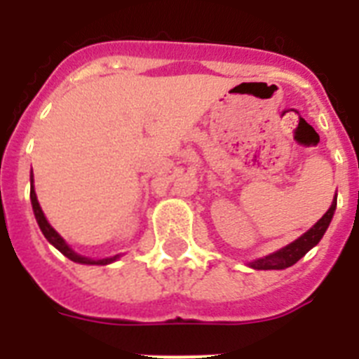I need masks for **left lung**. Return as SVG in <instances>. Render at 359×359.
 Masks as SVG:
<instances>
[{"label":"left lung","mask_w":359,"mask_h":359,"mask_svg":"<svg viewBox=\"0 0 359 359\" xmlns=\"http://www.w3.org/2000/svg\"><path fill=\"white\" fill-rule=\"evenodd\" d=\"M336 210V196L332 199V205L329 207V210L322 215V219L316 221V224H313V228L304 233V236L298 237L297 241H293L291 244L284 246L282 250L275 253H269V255L262 257V259H257V261L250 262V268L253 269H286L290 266H293L294 262H298L309 252L311 248H315L316 244L320 243V239L323 237L325 230L331 224V219L334 215Z\"/></svg>","instance_id":"8db88e82"}]
</instances>
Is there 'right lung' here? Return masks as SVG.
<instances>
[{"mask_svg":"<svg viewBox=\"0 0 359 359\" xmlns=\"http://www.w3.org/2000/svg\"><path fill=\"white\" fill-rule=\"evenodd\" d=\"M30 201H32V208H34V215H36V221H37V224H39L41 231H43V236L46 237V239H48V243L53 244V246H55V248L59 250L62 255L68 257L69 261L79 262V264L106 266V264H111V262H115L116 259L120 257V255H115V257H107V259H100V261H93V259H88V257H82V255H79V253L73 252L68 244H66V241L62 239V237L59 236L55 230H53L52 224H50L48 221H46V217H44L43 210H41L39 201H37L36 190H34V176H30Z\"/></svg>","mask_w":359,"mask_h":359,"instance_id":"obj_1","label":"right lung"}]
</instances>
